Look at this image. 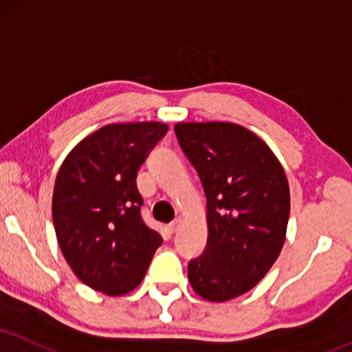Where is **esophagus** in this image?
Returning a JSON list of instances; mask_svg holds the SVG:
<instances>
[{
  "mask_svg": "<svg viewBox=\"0 0 352 352\" xmlns=\"http://www.w3.org/2000/svg\"><path fill=\"white\" fill-rule=\"evenodd\" d=\"M181 225H183V220H181V219H176L175 222H173L171 225H169V232H171V233H176L177 230L181 228Z\"/></svg>",
  "mask_w": 352,
  "mask_h": 352,
  "instance_id": "1",
  "label": "esophagus"
}]
</instances>
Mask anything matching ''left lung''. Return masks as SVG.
<instances>
[{
    "label": "left lung",
    "mask_w": 352,
    "mask_h": 352,
    "mask_svg": "<svg viewBox=\"0 0 352 352\" xmlns=\"http://www.w3.org/2000/svg\"><path fill=\"white\" fill-rule=\"evenodd\" d=\"M175 132L207 197V245L190 259L192 289L210 302L251 290L285 241L290 192L267 143L233 122H179Z\"/></svg>",
    "instance_id": "1"
}]
</instances>
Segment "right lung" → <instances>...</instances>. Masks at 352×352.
I'll return each instance as SVG.
<instances>
[{"mask_svg": "<svg viewBox=\"0 0 352 352\" xmlns=\"http://www.w3.org/2000/svg\"><path fill=\"white\" fill-rule=\"evenodd\" d=\"M166 132L163 122L104 125L78 143L56 175V241L78 279L106 296L138 287L163 243L140 217L137 173Z\"/></svg>", "mask_w": 352, "mask_h": 352, "instance_id": "right-lung-1", "label": "right lung"}]
</instances>
